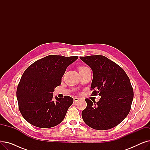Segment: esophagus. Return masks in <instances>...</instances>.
Listing matches in <instances>:
<instances>
[{
  "label": "esophagus",
  "instance_id": "esophagus-1",
  "mask_svg": "<svg viewBox=\"0 0 150 150\" xmlns=\"http://www.w3.org/2000/svg\"><path fill=\"white\" fill-rule=\"evenodd\" d=\"M79 100H80V98H76V97H75L74 98V101L75 102V103H76L77 101H79Z\"/></svg>",
  "mask_w": 150,
  "mask_h": 150
}]
</instances>
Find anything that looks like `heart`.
Returning <instances> with one entry per match:
<instances>
[{
  "instance_id": "heart-1",
  "label": "heart",
  "mask_w": 150,
  "mask_h": 150,
  "mask_svg": "<svg viewBox=\"0 0 150 150\" xmlns=\"http://www.w3.org/2000/svg\"><path fill=\"white\" fill-rule=\"evenodd\" d=\"M84 67H80V68H79V70H80V69H83Z\"/></svg>"
}]
</instances>
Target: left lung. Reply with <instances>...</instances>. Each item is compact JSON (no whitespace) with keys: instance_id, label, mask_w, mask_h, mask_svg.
Wrapping results in <instances>:
<instances>
[{"instance_id":"obj_1","label":"left lung","mask_w":150,"mask_h":150,"mask_svg":"<svg viewBox=\"0 0 150 150\" xmlns=\"http://www.w3.org/2000/svg\"><path fill=\"white\" fill-rule=\"evenodd\" d=\"M92 69L93 95L101 97L96 103L86 98L81 115L85 123L97 130L111 129L120 123L131 109L134 92L129 78L116 63L102 55L81 57Z\"/></svg>"}]
</instances>
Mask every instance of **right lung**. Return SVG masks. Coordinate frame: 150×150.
<instances>
[{
  "label": "right lung",
  "instance_id": "obj_1",
  "mask_svg": "<svg viewBox=\"0 0 150 150\" xmlns=\"http://www.w3.org/2000/svg\"><path fill=\"white\" fill-rule=\"evenodd\" d=\"M78 57L49 55L35 61L23 72L16 96L22 117L31 125L52 128L64 120L74 99L69 96L53 99V91L61 83L67 67Z\"/></svg>",
  "mask_w": 150,
  "mask_h": 150
}]
</instances>
